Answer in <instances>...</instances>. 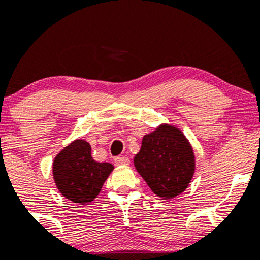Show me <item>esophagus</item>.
Wrapping results in <instances>:
<instances>
[{"label": "esophagus", "instance_id": "34e87169", "mask_svg": "<svg viewBox=\"0 0 260 260\" xmlns=\"http://www.w3.org/2000/svg\"><path fill=\"white\" fill-rule=\"evenodd\" d=\"M116 165H129V159L126 156H117L115 157Z\"/></svg>", "mask_w": 260, "mask_h": 260}]
</instances>
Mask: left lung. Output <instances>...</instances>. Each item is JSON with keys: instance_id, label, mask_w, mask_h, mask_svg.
<instances>
[{"instance_id": "obj_1", "label": "left lung", "mask_w": 260, "mask_h": 260, "mask_svg": "<svg viewBox=\"0 0 260 260\" xmlns=\"http://www.w3.org/2000/svg\"><path fill=\"white\" fill-rule=\"evenodd\" d=\"M134 166L155 194L171 199L183 193L190 183L196 156L180 128L162 123L143 137Z\"/></svg>"}]
</instances>
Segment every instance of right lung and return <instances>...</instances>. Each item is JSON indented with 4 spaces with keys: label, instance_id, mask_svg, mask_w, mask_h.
I'll list each match as a JSON object with an SVG mask.
<instances>
[{
    "label": "right lung",
    "instance_id": "obj_1",
    "mask_svg": "<svg viewBox=\"0 0 260 260\" xmlns=\"http://www.w3.org/2000/svg\"><path fill=\"white\" fill-rule=\"evenodd\" d=\"M112 170V164L92 159L90 144L84 139L73 140L56 155L52 164L53 181L59 193L78 204L96 198Z\"/></svg>",
    "mask_w": 260,
    "mask_h": 260
}]
</instances>
